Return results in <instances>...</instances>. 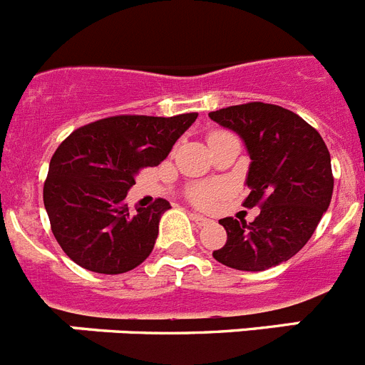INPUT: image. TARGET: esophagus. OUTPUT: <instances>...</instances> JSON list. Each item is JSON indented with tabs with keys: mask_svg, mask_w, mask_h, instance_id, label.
<instances>
[{
	"mask_svg": "<svg viewBox=\"0 0 365 365\" xmlns=\"http://www.w3.org/2000/svg\"><path fill=\"white\" fill-rule=\"evenodd\" d=\"M192 219L195 221V225H199V227H205V225H208V222H210V219L205 217V215H201V214H192Z\"/></svg>",
	"mask_w": 365,
	"mask_h": 365,
	"instance_id": "1",
	"label": "esophagus"
}]
</instances>
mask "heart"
Wrapping results in <instances>:
<instances>
[{"label": "heart", "instance_id": "heart-1", "mask_svg": "<svg viewBox=\"0 0 365 365\" xmlns=\"http://www.w3.org/2000/svg\"><path fill=\"white\" fill-rule=\"evenodd\" d=\"M219 193L217 186L212 185H195L192 188V201L197 202V205H210L212 199L215 197Z\"/></svg>", "mask_w": 365, "mask_h": 365}]
</instances>
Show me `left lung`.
I'll list each match as a JSON object with an SVG mask.
<instances>
[{
    "label": "left lung",
    "mask_w": 365,
    "mask_h": 365,
    "mask_svg": "<svg viewBox=\"0 0 365 365\" xmlns=\"http://www.w3.org/2000/svg\"><path fill=\"white\" fill-rule=\"evenodd\" d=\"M243 140L250 157L243 205L259 206L252 222L219 219L227 230L214 257L235 270L259 272L291 259L311 240L333 197L331 155L320 133L296 113L250 102L208 113Z\"/></svg>",
    "instance_id": "1"
}]
</instances>
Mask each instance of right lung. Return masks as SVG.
<instances>
[{
  "instance_id": "right-lung-1",
  "label": "right lung",
  "mask_w": 365,
  "mask_h": 365,
  "mask_svg": "<svg viewBox=\"0 0 365 365\" xmlns=\"http://www.w3.org/2000/svg\"><path fill=\"white\" fill-rule=\"evenodd\" d=\"M197 113L122 115L73 131L54 151L43 186L45 210L63 252L83 269L122 274L151 254L172 206L157 199L130 210L125 195L143 168L159 166Z\"/></svg>"
}]
</instances>
